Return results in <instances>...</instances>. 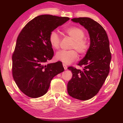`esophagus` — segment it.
<instances>
[{
    "label": "esophagus",
    "mask_w": 123,
    "mask_h": 123,
    "mask_svg": "<svg viewBox=\"0 0 123 123\" xmlns=\"http://www.w3.org/2000/svg\"><path fill=\"white\" fill-rule=\"evenodd\" d=\"M63 65L64 68V69H65V70H67V68H68V67H67V65H65V64H63Z\"/></svg>",
    "instance_id": "1"
}]
</instances>
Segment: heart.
I'll use <instances>...</instances> for the list:
<instances>
[{
    "mask_svg": "<svg viewBox=\"0 0 123 123\" xmlns=\"http://www.w3.org/2000/svg\"><path fill=\"white\" fill-rule=\"evenodd\" d=\"M64 32L73 40V42L70 45V49H75L82 55H85L88 53L90 45L89 42L85 38L86 33L82 28L77 26H70L65 28L64 30ZM49 41L54 49H58L59 48L61 37L56 31H52L50 33ZM75 50H61L58 51L56 54V59L62 63L69 64L78 57L76 51Z\"/></svg>",
    "mask_w": 123,
    "mask_h": 123,
    "instance_id": "obj_1",
    "label": "heart"
}]
</instances>
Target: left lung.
<instances>
[{
	"instance_id": "obj_1",
	"label": "left lung",
	"mask_w": 123,
	"mask_h": 123,
	"mask_svg": "<svg viewBox=\"0 0 123 123\" xmlns=\"http://www.w3.org/2000/svg\"><path fill=\"white\" fill-rule=\"evenodd\" d=\"M72 21L87 30L90 46L86 56L78 63L80 67L83 65V70L68 68L73 75L67 85V90L73 98L87 100L98 93L109 74L111 59L109 40L101 25L91 18H74Z\"/></svg>"
}]
</instances>
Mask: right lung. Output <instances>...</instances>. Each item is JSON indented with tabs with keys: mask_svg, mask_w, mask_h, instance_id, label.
I'll return each instance as SVG.
<instances>
[{
	"mask_svg": "<svg viewBox=\"0 0 123 123\" xmlns=\"http://www.w3.org/2000/svg\"><path fill=\"white\" fill-rule=\"evenodd\" d=\"M69 19L41 15L26 25L17 39L12 55V75L23 93L37 98L48 92L52 79L64 70L61 62L45 64L54 56L50 33Z\"/></svg>",
	"mask_w": 123,
	"mask_h": 123,
	"instance_id": "1",
	"label": "right lung"
}]
</instances>
